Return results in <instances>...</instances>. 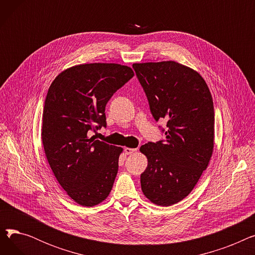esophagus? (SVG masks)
I'll return each mask as SVG.
<instances>
[{
    "label": "esophagus",
    "mask_w": 255,
    "mask_h": 255,
    "mask_svg": "<svg viewBox=\"0 0 255 255\" xmlns=\"http://www.w3.org/2000/svg\"><path fill=\"white\" fill-rule=\"evenodd\" d=\"M125 153L127 154V155H131V154H133V153H135L136 151H137V149H132V148H125Z\"/></svg>",
    "instance_id": "esophagus-1"
}]
</instances>
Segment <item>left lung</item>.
<instances>
[{
	"label": "left lung",
	"mask_w": 255,
	"mask_h": 255,
	"mask_svg": "<svg viewBox=\"0 0 255 255\" xmlns=\"http://www.w3.org/2000/svg\"><path fill=\"white\" fill-rule=\"evenodd\" d=\"M132 67L154 119L167 121L165 139L139 149L148 158L141 190L153 204L168 207L193 190L209 165L215 122L212 95L202 75L175 61Z\"/></svg>",
	"instance_id": "obj_1"
}]
</instances>
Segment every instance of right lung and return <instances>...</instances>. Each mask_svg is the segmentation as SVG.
<instances>
[{"label": "right lung", "mask_w": 255, "mask_h": 255, "mask_svg": "<svg viewBox=\"0 0 255 255\" xmlns=\"http://www.w3.org/2000/svg\"><path fill=\"white\" fill-rule=\"evenodd\" d=\"M134 72L114 63L76 65L51 83L43 110L41 138L49 166L75 203L94 207L109 196L121 146L90 137L106 127L105 106Z\"/></svg>", "instance_id": "add662e5"}]
</instances>
